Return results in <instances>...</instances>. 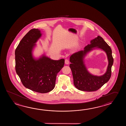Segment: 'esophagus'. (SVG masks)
Here are the masks:
<instances>
[{
  "label": "esophagus",
  "instance_id": "obj_1",
  "mask_svg": "<svg viewBox=\"0 0 126 126\" xmlns=\"http://www.w3.org/2000/svg\"><path fill=\"white\" fill-rule=\"evenodd\" d=\"M69 60L68 59H66L65 60V63L66 64H69Z\"/></svg>",
  "mask_w": 126,
  "mask_h": 126
}]
</instances>
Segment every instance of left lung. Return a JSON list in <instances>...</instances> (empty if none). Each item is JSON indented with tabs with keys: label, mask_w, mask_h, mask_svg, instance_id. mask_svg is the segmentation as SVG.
<instances>
[{
	"label": "left lung",
	"mask_w": 126,
	"mask_h": 126,
	"mask_svg": "<svg viewBox=\"0 0 126 126\" xmlns=\"http://www.w3.org/2000/svg\"><path fill=\"white\" fill-rule=\"evenodd\" d=\"M98 48L107 55L108 65L106 72L101 76L94 75L88 72L85 64V57L90 51ZM69 66L72 72L73 83L78 90L82 91H96L109 80L111 76V67L113 63L112 52L110 46L100 36L91 40L84 48L70 57Z\"/></svg>",
	"instance_id": "obj_1"
}]
</instances>
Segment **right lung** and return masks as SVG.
Returning <instances> with one entry per match:
<instances>
[{
	"instance_id": "right-lung-1",
	"label": "right lung",
	"mask_w": 126,
	"mask_h": 126,
	"mask_svg": "<svg viewBox=\"0 0 126 126\" xmlns=\"http://www.w3.org/2000/svg\"><path fill=\"white\" fill-rule=\"evenodd\" d=\"M42 35L40 30L33 29L22 39L15 52V69L26 88L46 93L54 88L57 74L63 67L64 59L53 60L45 53L35 57L36 43Z\"/></svg>"
}]
</instances>
